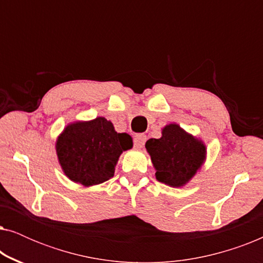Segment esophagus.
<instances>
[{
  "label": "esophagus",
  "mask_w": 263,
  "mask_h": 263,
  "mask_svg": "<svg viewBox=\"0 0 263 263\" xmlns=\"http://www.w3.org/2000/svg\"><path fill=\"white\" fill-rule=\"evenodd\" d=\"M146 135L143 134H138L134 136V146L138 147V148H141V147H143V145H145L146 142Z\"/></svg>",
  "instance_id": "obj_1"
}]
</instances>
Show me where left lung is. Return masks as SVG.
Instances as JSON below:
<instances>
[{
  "label": "left lung",
  "instance_id": "left-lung-1",
  "mask_svg": "<svg viewBox=\"0 0 263 263\" xmlns=\"http://www.w3.org/2000/svg\"><path fill=\"white\" fill-rule=\"evenodd\" d=\"M160 139H149L146 149L149 153L156 177L170 186H182L196 174L206 158V147L178 124H168Z\"/></svg>",
  "mask_w": 263,
  "mask_h": 263
}]
</instances>
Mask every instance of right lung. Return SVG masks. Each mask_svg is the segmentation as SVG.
I'll return each instance as SVG.
<instances>
[{
    "label": "right lung",
    "mask_w": 263,
    "mask_h": 263,
    "mask_svg": "<svg viewBox=\"0 0 263 263\" xmlns=\"http://www.w3.org/2000/svg\"><path fill=\"white\" fill-rule=\"evenodd\" d=\"M133 147L130 135L117 133L104 117L68 125L56 142L62 170L73 182L85 186L112 177L118 158Z\"/></svg>",
    "instance_id": "obj_1"
}]
</instances>
